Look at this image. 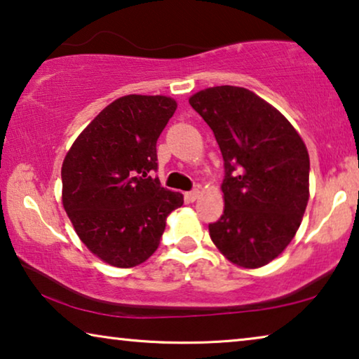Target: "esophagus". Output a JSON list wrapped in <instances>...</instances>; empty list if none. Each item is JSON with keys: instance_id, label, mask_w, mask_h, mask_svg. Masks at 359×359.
<instances>
[{"instance_id": "1", "label": "esophagus", "mask_w": 359, "mask_h": 359, "mask_svg": "<svg viewBox=\"0 0 359 359\" xmlns=\"http://www.w3.org/2000/svg\"><path fill=\"white\" fill-rule=\"evenodd\" d=\"M200 195H201V191L200 190H191V191H187L185 194V200L187 201H190V203H194V201H196L198 198H200Z\"/></svg>"}]
</instances>
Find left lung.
Segmentation results:
<instances>
[{"mask_svg": "<svg viewBox=\"0 0 359 359\" xmlns=\"http://www.w3.org/2000/svg\"><path fill=\"white\" fill-rule=\"evenodd\" d=\"M189 101L211 127L226 169L212 243L235 266H266L288 247L306 210V145L280 111L247 88L211 87Z\"/></svg>", "mask_w": 359, "mask_h": 359, "instance_id": "8db88e82", "label": "left lung"}]
</instances>
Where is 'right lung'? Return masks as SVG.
<instances>
[{"label":"right lung","instance_id":"right-lung-1","mask_svg":"<svg viewBox=\"0 0 359 359\" xmlns=\"http://www.w3.org/2000/svg\"><path fill=\"white\" fill-rule=\"evenodd\" d=\"M177 101L163 95H127L100 112L64 158L62 206L92 253L114 267L145 263L184 195L153 179L156 142Z\"/></svg>","mask_w":359,"mask_h":359}]
</instances>
